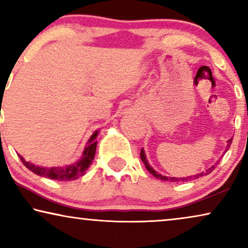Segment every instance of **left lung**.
Returning a JSON list of instances; mask_svg holds the SVG:
<instances>
[{"label":"left lung","mask_w":248,"mask_h":248,"mask_svg":"<svg viewBox=\"0 0 248 248\" xmlns=\"http://www.w3.org/2000/svg\"><path fill=\"white\" fill-rule=\"evenodd\" d=\"M228 144H227V148H226V151H228V149H229V147H230V144H232V139H229L228 141ZM226 151H225V154H226ZM140 155H141V160L143 161V164H144V166H145V168L148 169V171L150 172V174H152L155 176V178H158V179H160V181H166V182H178V181H182V182H188V181H191V179H196V178H199V177H201V176H204V175H209L210 172H211L213 169L216 168V165H213V166H211V167H210L209 169H206L205 171H202V172H200V174H196V175H193V176H188V177H167V176H162L161 174H159L158 171H155L154 168L151 167L150 165H149V162H148V160H147V157H145V152H144V150L143 149H142L141 150V154H140Z\"/></svg>","instance_id":"obj_1"}]
</instances>
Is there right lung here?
I'll return each mask as SVG.
<instances>
[{"instance_id":"obj_1","label":"right lung","mask_w":248,"mask_h":248,"mask_svg":"<svg viewBox=\"0 0 248 248\" xmlns=\"http://www.w3.org/2000/svg\"><path fill=\"white\" fill-rule=\"evenodd\" d=\"M99 133V130L94 131L91 137L88 140L84 150L82 152V155L77 162H73L69 166H63V167H42V166L33 165L31 162L26 161L21 155H19L20 159L23 162L29 170L35 172L36 175L43 176V177H47L54 181H74V179L81 177L84 175V172L89 166L93 162L94 158V154H96L97 148V135Z\"/></svg>"}]
</instances>
